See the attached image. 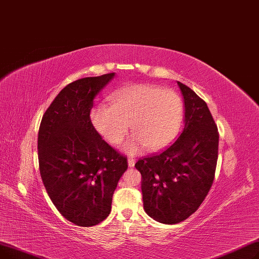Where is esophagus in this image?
<instances>
[{"mask_svg":"<svg viewBox=\"0 0 259 259\" xmlns=\"http://www.w3.org/2000/svg\"><path fill=\"white\" fill-rule=\"evenodd\" d=\"M127 162H128V166L133 167V166H135V163H136V160L133 159V158H128Z\"/></svg>","mask_w":259,"mask_h":259,"instance_id":"esophagus-1","label":"esophagus"}]
</instances>
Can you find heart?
Masks as SVG:
<instances>
[{
    "label": "heart",
    "instance_id": "heart-1",
    "mask_svg": "<svg viewBox=\"0 0 259 259\" xmlns=\"http://www.w3.org/2000/svg\"><path fill=\"white\" fill-rule=\"evenodd\" d=\"M109 102L93 108V124L112 144L120 143L132 124L135 135L123 145L128 155L138 154L144 146L150 152L160 151L176 137L183 115V103L176 92L136 84L114 93Z\"/></svg>",
    "mask_w": 259,
    "mask_h": 259
}]
</instances>
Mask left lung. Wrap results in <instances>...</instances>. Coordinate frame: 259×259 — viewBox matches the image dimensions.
Here are the masks:
<instances>
[{
	"instance_id": "left-lung-1",
	"label": "left lung",
	"mask_w": 259,
	"mask_h": 259,
	"mask_svg": "<svg viewBox=\"0 0 259 259\" xmlns=\"http://www.w3.org/2000/svg\"><path fill=\"white\" fill-rule=\"evenodd\" d=\"M184 101V127L177 140L160 154L139 159L143 207L165 225L186 220L210 191L218 158L219 134L206 103L177 82Z\"/></svg>"
}]
</instances>
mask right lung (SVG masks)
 Wrapping results in <instances>:
<instances>
[{
    "instance_id": "add662e5",
    "label": "right lung",
    "mask_w": 259,
    "mask_h": 259,
    "mask_svg": "<svg viewBox=\"0 0 259 259\" xmlns=\"http://www.w3.org/2000/svg\"><path fill=\"white\" fill-rule=\"evenodd\" d=\"M115 72L69 83L43 115L38 135L41 178L49 198L79 227L100 224L112 210L113 195L127 158L113 149L94 127L95 97Z\"/></svg>"
}]
</instances>
